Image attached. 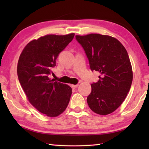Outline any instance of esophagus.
I'll list each match as a JSON object with an SVG mask.
<instances>
[{
	"instance_id": "1",
	"label": "esophagus",
	"mask_w": 149,
	"mask_h": 149,
	"mask_svg": "<svg viewBox=\"0 0 149 149\" xmlns=\"http://www.w3.org/2000/svg\"><path fill=\"white\" fill-rule=\"evenodd\" d=\"M78 84H77V85H71V87H72V89H75V88H77V87H78Z\"/></svg>"
}]
</instances>
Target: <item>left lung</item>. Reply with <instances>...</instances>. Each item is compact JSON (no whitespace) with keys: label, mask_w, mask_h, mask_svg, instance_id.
Returning <instances> with one entry per match:
<instances>
[{"label":"left lung","mask_w":149,"mask_h":149,"mask_svg":"<svg viewBox=\"0 0 149 149\" xmlns=\"http://www.w3.org/2000/svg\"><path fill=\"white\" fill-rule=\"evenodd\" d=\"M89 59L91 70L99 72V80L91 84L87 104L96 114H111L122 104L130 89L133 71L123 45L109 35H76Z\"/></svg>","instance_id":"left-lung-1"}]
</instances>
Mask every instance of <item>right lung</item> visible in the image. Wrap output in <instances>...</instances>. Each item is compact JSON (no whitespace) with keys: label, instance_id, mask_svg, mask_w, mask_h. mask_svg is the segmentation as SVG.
Returning a JSON list of instances; mask_svg holds the SVG:
<instances>
[{"label":"right lung","instance_id":"right-lung-1","mask_svg":"<svg viewBox=\"0 0 149 149\" xmlns=\"http://www.w3.org/2000/svg\"><path fill=\"white\" fill-rule=\"evenodd\" d=\"M74 33L47 35L27 43L20 54L17 72L19 81L36 109L49 117H56L66 109L72 89L69 85L50 79L59 53L74 39Z\"/></svg>","mask_w":149,"mask_h":149}]
</instances>
